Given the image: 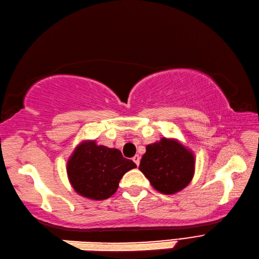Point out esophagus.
I'll use <instances>...</instances> for the list:
<instances>
[{
  "instance_id": "esophagus-1",
  "label": "esophagus",
  "mask_w": 259,
  "mask_h": 259,
  "mask_svg": "<svg viewBox=\"0 0 259 259\" xmlns=\"http://www.w3.org/2000/svg\"><path fill=\"white\" fill-rule=\"evenodd\" d=\"M132 160H134V162L136 163L137 166H139V164H140V156L137 154V155H135L134 157H132Z\"/></svg>"
}]
</instances>
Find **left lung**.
Masks as SVG:
<instances>
[{
	"mask_svg": "<svg viewBox=\"0 0 259 259\" xmlns=\"http://www.w3.org/2000/svg\"><path fill=\"white\" fill-rule=\"evenodd\" d=\"M139 169L157 191L173 195L188 186L193 180L195 156L180 141L162 138L147 145Z\"/></svg>",
	"mask_w": 259,
	"mask_h": 259,
	"instance_id": "1",
	"label": "left lung"
}]
</instances>
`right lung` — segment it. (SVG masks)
<instances>
[{"label": "right lung", "instance_id": "right-lung-1", "mask_svg": "<svg viewBox=\"0 0 259 259\" xmlns=\"http://www.w3.org/2000/svg\"><path fill=\"white\" fill-rule=\"evenodd\" d=\"M137 165L121 152L93 141L79 143L66 163L68 178L79 196L104 200L114 195L122 176Z\"/></svg>", "mask_w": 259, "mask_h": 259}]
</instances>
